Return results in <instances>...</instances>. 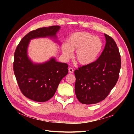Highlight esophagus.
<instances>
[{
	"instance_id": "1",
	"label": "esophagus",
	"mask_w": 134,
	"mask_h": 134,
	"mask_svg": "<svg viewBox=\"0 0 134 134\" xmlns=\"http://www.w3.org/2000/svg\"><path fill=\"white\" fill-rule=\"evenodd\" d=\"M68 71H69V73H73V72H74V70H73V68L69 67V68H68Z\"/></svg>"
}]
</instances>
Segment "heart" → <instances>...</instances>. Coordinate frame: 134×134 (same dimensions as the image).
I'll return each instance as SVG.
<instances>
[{"mask_svg":"<svg viewBox=\"0 0 134 134\" xmlns=\"http://www.w3.org/2000/svg\"><path fill=\"white\" fill-rule=\"evenodd\" d=\"M103 42L98 36L87 32H75L70 35L66 44L62 45L63 57L68 60L75 52L74 59L82 66L92 64L97 59L103 49Z\"/></svg>","mask_w":134,"mask_h":134,"instance_id":"obj_1","label":"heart"}]
</instances>
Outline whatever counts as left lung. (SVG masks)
Wrapping results in <instances>:
<instances>
[{"instance_id": "8db88e82", "label": "left lung", "mask_w": 134, "mask_h": 134, "mask_svg": "<svg viewBox=\"0 0 134 134\" xmlns=\"http://www.w3.org/2000/svg\"><path fill=\"white\" fill-rule=\"evenodd\" d=\"M104 36L106 44L99 58L74 71L75 93L82 104H93L105 99L118 79L120 54L113 38L105 34Z\"/></svg>"}]
</instances>
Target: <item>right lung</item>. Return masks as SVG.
Segmentation results:
<instances>
[{
  "label": "right lung",
  "instance_id": "obj_1",
  "mask_svg": "<svg viewBox=\"0 0 134 134\" xmlns=\"http://www.w3.org/2000/svg\"><path fill=\"white\" fill-rule=\"evenodd\" d=\"M60 28L56 25L31 31L21 40L16 49L14 73L21 92L34 101L44 102L54 96L61 80L68 74V66L57 61L55 57L42 63L34 62L27 52L30 41L48 37L60 45L56 34Z\"/></svg>",
  "mask_w": 134,
  "mask_h": 134
}]
</instances>
